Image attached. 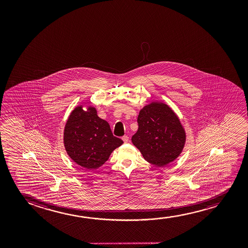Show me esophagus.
<instances>
[{
  "instance_id": "1",
  "label": "esophagus",
  "mask_w": 248,
  "mask_h": 248,
  "mask_svg": "<svg viewBox=\"0 0 248 248\" xmlns=\"http://www.w3.org/2000/svg\"><path fill=\"white\" fill-rule=\"evenodd\" d=\"M122 140H124V142L127 143L129 141V137L127 136H124L122 137Z\"/></svg>"
}]
</instances>
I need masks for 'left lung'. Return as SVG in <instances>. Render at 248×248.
Returning <instances> with one entry per match:
<instances>
[{"label":"left lung","mask_w":248,"mask_h":248,"mask_svg":"<svg viewBox=\"0 0 248 248\" xmlns=\"http://www.w3.org/2000/svg\"><path fill=\"white\" fill-rule=\"evenodd\" d=\"M132 143L150 163L163 167L182 153L186 134L179 117L166 103L152 102L140 109Z\"/></svg>","instance_id":"8db88e82"}]
</instances>
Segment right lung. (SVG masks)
Listing matches in <instances>:
<instances>
[{
	"label": "right lung",
	"instance_id": "right-lung-1",
	"mask_svg": "<svg viewBox=\"0 0 248 248\" xmlns=\"http://www.w3.org/2000/svg\"><path fill=\"white\" fill-rule=\"evenodd\" d=\"M112 135L108 123L99 118L92 106H77L68 116L63 144L68 156L86 170H96L108 161L111 153L122 145Z\"/></svg>",
	"mask_w": 248,
	"mask_h": 248
}]
</instances>
